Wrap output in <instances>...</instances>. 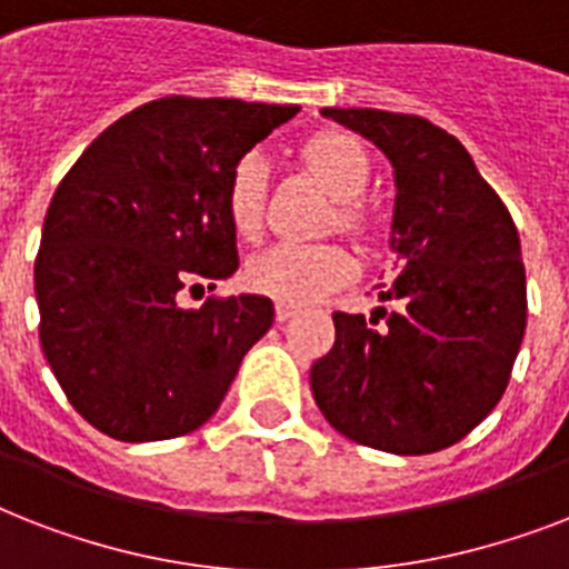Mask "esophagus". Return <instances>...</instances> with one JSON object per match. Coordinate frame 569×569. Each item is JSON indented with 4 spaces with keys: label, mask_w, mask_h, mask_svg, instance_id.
<instances>
[{
    "label": "esophagus",
    "mask_w": 569,
    "mask_h": 569,
    "mask_svg": "<svg viewBox=\"0 0 569 569\" xmlns=\"http://www.w3.org/2000/svg\"><path fill=\"white\" fill-rule=\"evenodd\" d=\"M295 312H298V310H295V307H289V303H277V307H274V319L280 321V325H283V321L292 319Z\"/></svg>",
    "instance_id": "esophagus-1"
}]
</instances>
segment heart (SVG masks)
Here are the masks:
<instances>
[{
    "label": "heart",
    "instance_id": "heart-1",
    "mask_svg": "<svg viewBox=\"0 0 569 569\" xmlns=\"http://www.w3.org/2000/svg\"><path fill=\"white\" fill-rule=\"evenodd\" d=\"M303 162L319 177L333 197H339V223L348 230H366L369 212L360 203L372 182V162L360 138L348 132H321L303 144ZM268 162L250 150L239 156L227 177L223 209L227 221L241 239H257L266 221ZM253 292L268 295L280 303H312L328 298L357 277V259L342 244H301L280 241L259 250L244 268Z\"/></svg>",
    "mask_w": 569,
    "mask_h": 569
}]
</instances>
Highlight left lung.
Returning <instances> with one entry per match:
<instances>
[{"mask_svg":"<svg viewBox=\"0 0 569 569\" xmlns=\"http://www.w3.org/2000/svg\"><path fill=\"white\" fill-rule=\"evenodd\" d=\"M321 114L392 164L398 277L378 295L396 301L392 312L378 307L369 321L333 312L337 342L310 369L316 405L360 446L449 449L499 405L520 355L526 268L513 218L467 147L431 120L380 109Z\"/></svg>","mask_w":569,"mask_h":569,"instance_id":"left-lung-1","label":"left lung"}]
</instances>
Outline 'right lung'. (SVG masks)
Returning <instances> with one entry per match:
<instances>
[{
  "label": "right lung",
  "mask_w": 569,
  "mask_h": 569,
  "mask_svg": "<svg viewBox=\"0 0 569 569\" xmlns=\"http://www.w3.org/2000/svg\"><path fill=\"white\" fill-rule=\"evenodd\" d=\"M298 106L164 97L111 123L67 171L34 259L40 346L67 401L123 442L191 433L266 337L262 295L186 310V283L239 268L223 189Z\"/></svg>",
  "instance_id": "1"
}]
</instances>
